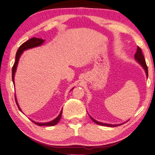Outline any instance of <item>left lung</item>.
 Instances as JSON below:
<instances>
[{"label":"left lung","mask_w":155,"mask_h":155,"mask_svg":"<svg viewBox=\"0 0 155 155\" xmlns=\"http://www.w3.org/2000/svg\"><path fill=\"white\" fill-rule=\"evenodd\" d=\"M135 59L136 60L137 62H138L141 65V66L143 68L144 70H145V73H146V75H147V78L148 77V69H147V64H146V62H145V58H144V56L143 54V53H142V49L140 48L139 47V46H137V51L135 53ZM90 117L91 119H92L93 121H94L95 124H98V125H100V126H108V127H116V126H120V125H122V124H116V125H113V124H104V123H101V122H99V121H97V120H94V118L92 117H91L90 116Z\"/></svg>","instance_id":"8db88e82"}]
</instances>
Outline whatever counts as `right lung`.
I'll list each match as a JSON object with an SVG mask.
<instances>
[{"label": "right lung", "instance_id": "right-lung-1", "mask_svg": "<svg viewBox=\"0 0 155 155\" xmlns=\"http://www.w3.org/2000/svg\"><path fill=\"white\" fill-rule=\"evenodd\" d=\"M44 39H39V38L33 37L30 39L27 40V41H25V43H23L22 45H21L20 47H19V48L18 49V51H17V53H16L15 61V63H14L13 67H12V82H13L14 84H15V81H14L15 74L17 66H18V64L19 59H20V57L21 55H22L23 51H25V50L29 49V48H34V47H37V46H41V44L44 43ZM73 89H72V90H73ZM15 101H16L17 105H18V109H20V111H22V110L20 109V107H19L18 101H17V99H16V96H15ZM61 115H62V110H61V113L59 114V115L57 116V117L55 118V119L51 120V121H49V122H47V123H37V122L34 121V120H31V121L34 122L35 124H37V126H55V125H56L57 124H58V121L60 120L61 118Z\"/></svg>", "mask_w": 155, "mask_h": 155}]
</instances>
